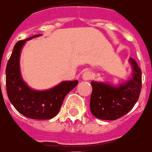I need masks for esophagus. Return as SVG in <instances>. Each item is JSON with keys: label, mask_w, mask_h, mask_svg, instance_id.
Wrapping results in <instances>:
<instances>
[{"label": "esophagus", "mask_w": 152, "mask_h": 152, "mask_svg": "<svg viewBox=\"0 0 152 152\" xmlns=\"http://www.w3.org/2000/svg\"><path fill=\"white\" fill-rule=\"evenodd\" d=\"M83 79L85 81H88L90 79H91L92 77V75H91V73L90 71H86L85 73H83Z\"/></svg>", "instance_id": "esophagus-1"}]
</instances>
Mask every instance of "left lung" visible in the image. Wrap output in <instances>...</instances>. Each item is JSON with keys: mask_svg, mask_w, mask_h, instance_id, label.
I'll use <instances>...</instances> for the list:
<instances>
[{"mask_svg": "<svg viewBox=\"0 0 152 152\" xmlns=\"http://www.w3.org/2000/svg\"><path fill=\"white\" fill-rule=\"evenodd\" d=\"M132 75L118 85L92 81L90 108L92 115L103 120H115L132 110L139 99L142 87V73L136 61L129 58Z\"/></svg>", "mask_w": 152, "mask_h": 152, "instance_id": "left-lung-1", "label": "left lung"}]
</instances>
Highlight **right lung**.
Masks as SVG:
<instances>
[{
	"label": "right lung",
	"mask_w": 152,
	"mask_h": 152,
	"mask_svg": "<svg viewBox=\"0 0 152 152\" xmlns=\"http://www.w3.org/2000/svg\"><path fill=\"white\" fill-rule=\"evenodd\" d=\"M36 34L14 45L6 66V91L10 102L21 115L32 119H50L58 113L65 97L77 85L78 81H63L52 88L37 91L23 80L20 68L21 50L28 40L40 37Z\"/></svg>",
	"instance_id": "right-lung-1"
}]
</instances>
